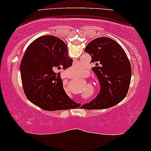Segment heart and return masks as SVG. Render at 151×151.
<instances>
[{"label": "heart", "mask_w": 151, "mask_h": 151, "mask_svg": "<svg viewBox=\"0 0 151 151\" xmlns=\"http://www.w3.org/2000/svg\"><path fill=\"white\" fill-rule=\"evenodd\" d=\"M84 65H82V63H80V62H78V63L74 64L73 67L71 68V71L74 75L78 76V74L81 73L84 71Z\"/></svg>", "instance_id": "b5f03b06"}]
</instances>
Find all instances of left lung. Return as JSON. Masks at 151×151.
<instances>
[{"mask_svg": "<svg viewBox=\"0 0 151 151\" xmlns=\"http://www.w3.org/2000/svg\"><path fill=\"white\" fill-rule=\"evenodd\" d=\"M91 57L92 68L100 84V93L81 108L103 109L120 102L127 96L131 78V67L122 47L113 39L101 37L94 39L86 47Z\"/></svg>", "mask_w": 151, "mask_h": 151, "instance_id": "obj_1", "label": "left lung"}]
</instances>
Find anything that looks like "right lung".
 <instances>
[{
  "label": "right lung",
  "instance_id": "add662e5",
  "mask_svg": "<svg viewBox=\"0 0 151 151\" xmlns=\"http://www.w3.org/2000/svg\"><path fill=\"white\" fill-rule=\"evenodd\" d=\"M67 45L57 37L40 36L27 48L20 63L24 94L45 111L77 109L80 106L66 93L60 73L72 66Z\"/></svg>",
  "mask_w": 151,
  "mask_h": 151
}]
</instances>
